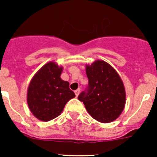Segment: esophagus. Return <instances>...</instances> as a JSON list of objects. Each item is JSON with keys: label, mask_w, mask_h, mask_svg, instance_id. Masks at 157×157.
Here are the masks:
<instances>
[{"label": "esophagus", "mask_w": 157, "mask_h": 157, "mask_svg": "<svg viewBox=\"0 0 157 157\" xmlns=\"http://www.w3.org/2000/svg\"><path fill=\"white\" fill-rule=\"evenodd\" d=\"M80 89H77V90H76L75 91H74V93H75V95L77 97L79 96V94H80Z\"/></svg>", "instance_id": "1"}]
</instances>
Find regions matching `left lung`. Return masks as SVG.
<instances>
[{
	"label": "left lung",
	"mask_w": 157,
	"mask_h": 157,
	"mask_svg": "<svg viewBox=\"0 0 157 157\" xmlns=\"http://www.w3.org/2000/svg\"><path fill=\"white\" fill-rule=\"evenodd\" d=\"M89 80L86 92L78 99L96 121L109 123L116 120L124 110L126 93L124 83L115 68L102 60L86 65Z\"/></svg>",
	"instance_id": "1"
}]
</instances>
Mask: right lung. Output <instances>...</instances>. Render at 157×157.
<instances>
[{
	"mask_svg": "<svg viewBox=\"0 0 157 157\" xmlns=\"http://www.w3.org/2000/svg\"><path fill=\"white\" fill-rule=\"evenodd\" d=\"M62 66L49 61L36 73L27 90V104L33 115L48 121L61 115L66 103L75 97L69 83L61 78Z\"/></svg>",
	"mask_w": 157,
	"mask_h": 157,
	"instance_id": "right-lung-1",
	"label": "right lung"
}]
</instances>
